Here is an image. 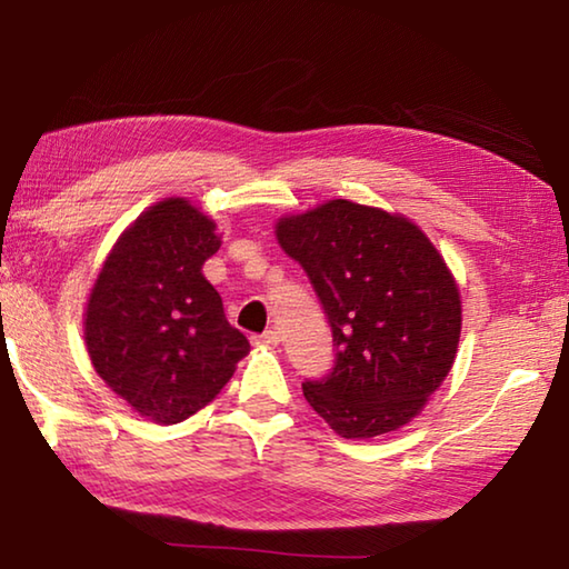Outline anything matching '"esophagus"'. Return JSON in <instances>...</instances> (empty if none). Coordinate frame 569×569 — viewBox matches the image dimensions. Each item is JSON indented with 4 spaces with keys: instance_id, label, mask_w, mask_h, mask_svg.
<instances>
[{
    "instance_id": "1",
    "label": "esophagus",
    "mask_w": 569,
    "mask_h": 569,
    "mask_svg": "<svg viewBox=\"0 0 569 569\" xmlns=\"http://www.w3.org/2000/svg\"><path fill=\"white\" fill-rule=\"evenodd\" d=\"M253 343L261 346V349H276L281 343V336H278V331H266L261 336H253Z\"/></svg>"
}]
</instances>
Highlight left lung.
Returning a JSON list of instances; mask_svg holds the SVG:
<instances>
[{
  "mask_svg": "<svg viewBox=\"0 0 569 569\" xmlns=\"http://www.w3.org/2000/svg\"><path fill=\"white\" fill-rule=\"evenodd\" d=\"M329 316L336 366L303 397L343 439L399 431L445 383L459 349L461 293L445 256L401 213L326 200L276 220Z\"/></svg>",
  "mask_w": 569,
  "mask_h": 569,
  "instance_id": "left-lung-1",
  "label": "left lung"
}]
</instances>
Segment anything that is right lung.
<instances>
[{
	"label": "right lung",
	"instance_id": "add662e5",
	"mask_svg": "<svg viewBox=\"0 0 569 569\" xmlns=\"http://www.w3.org/2000/svg\"><path fill=\"white\" fill-rule=\"evenodd\" d=\"M218 223L188 198L132 220L104 256L84 303V346L114 397L138 417L178 423L218 397L250 343L203 276Z\"/></svg>",
	"mask_w": 569,
	"mask_h": 569
}]
</instances>
